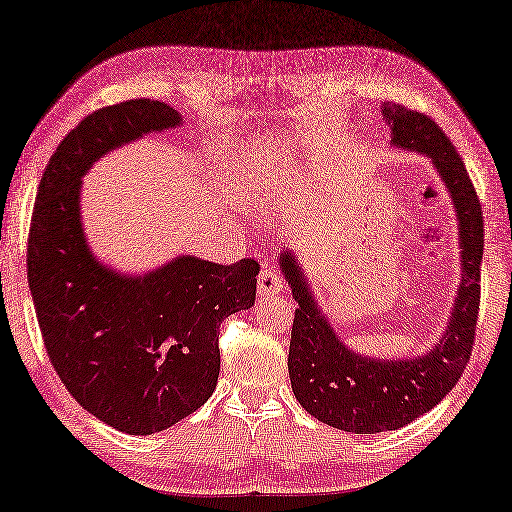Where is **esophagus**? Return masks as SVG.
Segmentation results:
<instances>
[{
	"label": "esophagus",
	"mask_w": 512,
	"mask_h": 512,
	"mask_svg": "<svg viewBox=\"0 0 512 512\" xmlns=\"http://www.w3.org/2000/svg\"><path fill=\"white\" fill-rule=\"evenodd\" d=\"M282 291V276L278 269L273 267H263V271L258 273V297L267 299L278 295Z\"/></svg>",
	"instance_id": "1"
}]
</instances>
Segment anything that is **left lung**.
<instances>
[{
  "label": "left lung",
  "instance_id": "left-lung-1",
  "mask_svg": "<svg viewBox=\"0 0 512 512\" xmlns=\"http://www.w3.org/2000/svg\"><path fill=\"white\" fill-rule=\"evenodd\" d=\"M382 115L391 126L393 145L428 156L452 195L463 282L445 334L428 354L380 360L347 350L321 315L295 256L280 254V269L297 302L289 347L293 393L306 413L354 434L400 430L439 404L469 363L480 310L484 223L463 158L443 130L421 112L384 104Z\"/></svg>",
  "mask_w": 512,
  "mask_h": 512
}]
</instances>
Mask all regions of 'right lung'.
<instances>
[{
    "label": "right lung",
    "mask_w": 512,
    "mask_h": 512,
    "mask_svg": "<svg viewBox=\"0 0 512 512\" xmlns=\"http://www.w3.org/2000/svg\"><path fill=\"white\" fill-rule=\"evenodd\" d=\"M180 123L178 110L154 99L95 110L49 158L32 213L28 282L47 356L84 410L126 434L167 430L213 395L221 321L256 299L254 258L178 256L123 276L86 243L84 173L112 149Z\"/></svg>",
    "instance_id": "1"
}]
</instances>
